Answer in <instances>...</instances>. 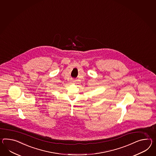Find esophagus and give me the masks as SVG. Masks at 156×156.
<instances>
[{"instance_id":"34e87169","label":"esophagus","mask_w":156,"mask_h":156,"mask_svg":"<svg viewBox=\"0 0 156 156\" xmlns=\"http://www.w3.org/2000/svg\"><path fill=\"white\" fill-rule=\"evenodd\" d=\"M72 82H74V81H73V80H72Z\"/></svg>"}]
</instances>
